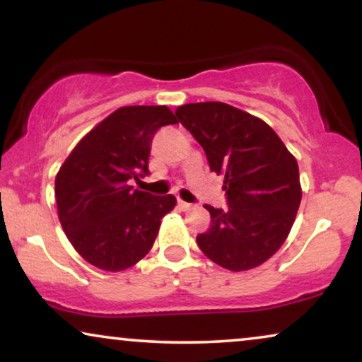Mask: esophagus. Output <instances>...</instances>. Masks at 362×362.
Returning <instances> with one entry per match:
<instances>
[{"label": "esophagus", "instance_id": "obj_1", "mask_svg": "<svg viewBox=\"0 0 362 362\" xmlns=\"http://www.w3.org/2000/svg\"><path fill=\"white\" fill-rule=\"evenodd\" d=\"M178 206H180L182 210H189V209H192V206H194V205L189 204V202H184V200L178 199Z\"/></svg>", "mask_w": 362, "mask_h": 362}]
</instances>
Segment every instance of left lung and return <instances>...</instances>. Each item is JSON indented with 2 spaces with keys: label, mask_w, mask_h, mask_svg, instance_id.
Listing matches in <instances>:
<instances>
[{
  "label": "left lung",
  "mask_w": 362,
  "mask_h": 362,
  "mask_svg": "<svg viewBox=\"0 0 362 362\" xmlns=\"http://www.w3.org/2000/svg\"><path fill=\"white\" fill-rule=\"evenodd\" d=\"M204 148L210 170L225 175L226 209L205 205L209 231L197 237L220 267L243 272L276 253L301 202L300 170L276 132L262 119L223 103H197L175 110Z\"/></svg>",
  "instance_id": "obj_1"
}]
</instances>
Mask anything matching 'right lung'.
<instances>
[{"label": "right lung", "mask_w": 362, "mask_h": 362, "mask_svg": "<svg viewBox=\"0 0 362 362\" xmlns=\"http://www.w3.org/2000/svg\"><path fill=\"white\" fill-rule=\"evenodd\" d=\"M177 124L165 105H129L104 119L74 147L56 175L62 230L76 252L105 272H122L152 248L177 200L134 189L148 175L152 139Z\"/></svg>", "instance_id": "add662e5"}]
</instances>
